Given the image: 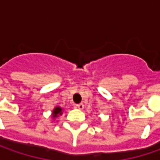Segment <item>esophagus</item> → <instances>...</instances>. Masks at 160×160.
<instances>
[{
    "instance_id": "esophagus-1",
    "label": "esophagus",
    "mask_w": 160,
    "mask_h": 160,
    "mask_svg": "<svg viewBox=\"0 0 160 160\" xmlns=\"http://www.w3.org/2000/svg\"><path fill=\"white\" fill-rule=\"evenodd\" d=\"M76 107H77L78 109H83V108H84V105H83V103H79V104H77V105H76Z\"/></svg>"
}]
</instances>
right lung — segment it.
Segmentation results:
<instances>
[{
	"label": "right lung",
	"instance_id": "1",
	"mask_svg": "<svg viewBox=\"0 0 160 160\" xmlns=\"http://www.w3.org/2000/svg\"><path fill=\"white\" fill-rule=\"evenodd\" d=\"M62 109H61V108L59 107H56L54 108V110H53V118H55V117H57V115L58 114H62Z\"/></svg>",
	"mask_w": 160,
	"mask_h": 160
}]
</instances>
